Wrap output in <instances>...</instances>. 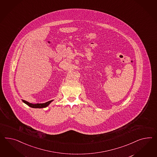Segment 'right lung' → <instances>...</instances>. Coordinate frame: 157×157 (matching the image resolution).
<instances>
[{
    "label": "right lung",
    "instance_id": "obj_1",
    "mask_svg": "<svg viewBox=\"0 0 157 157\" xmlns=\"http://www.w3.org/2000/svg\"><path fill=\"white\" fill-rule=\"evenodd\" d=\"M22 101L24 102L25 104H26L27 105H28L29 106H30V107H32V108H38V109H41V108H44V107H46L47 106H48L51 102L53 101V100H51L50 101L48 102H46V103H36V104H33V103H31L29 102H27L25 100H22Z\"/></svg>",
    "mask_w": 157,
    "mask_h": 157
}]
</instances>
